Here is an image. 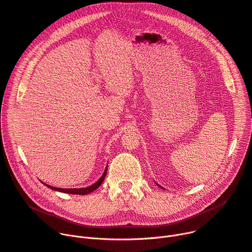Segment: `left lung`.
<instances>
[{
  "mask_svg": "<svg viewBox=\"0 0 252 252\" xmlns=\"http://www.w3.org/2000/svg\"><path fill=\"white\" fill-rule=\"evenodd\" d=\"M158 186H159V185H158ZM159 187H160V188H161V189H162V187H161V186H159Z\"/></svg>",
  "mask_w": 252,
  "mask_h": 252,
  "instance_id": "1",
  "label": "left lung"
}]
</instances>
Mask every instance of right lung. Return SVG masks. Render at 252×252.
Listing matches in <instances>:
<instances>
[{
	"label": "right lung",
	"instance_id": "right-lung-1",
	"mask_svg": "<svg viewBox=\"0 0 252 252\" xmlns=\"http://www.w3.org/2000/svg\"><path fill=\"white\" fill-rule=\"evenodd\" d=\"M107 170H108V167L106 168V170H105V172H103V174L101 175V177L100 178L94 183V184H93V185H91V186H88V187H85V188H71V189H69V188H57V187H53V186H50V185H48V184H46V183H43V182H41L42 184H44L46 185L47 187H49V188H51V189H53V190H56V191H60V192H64V193H70V194H79V195H84V194H88V193H91V192H93V191H94L96 188H98L99 186H100V184L102 183V181H103V179H105V177H106V175H107Z\"/></svg>",
	"mask_w": 252,
	"mask_h": 252
}]
</instances>
